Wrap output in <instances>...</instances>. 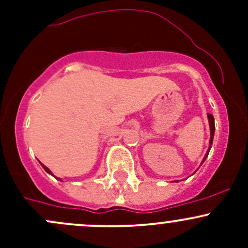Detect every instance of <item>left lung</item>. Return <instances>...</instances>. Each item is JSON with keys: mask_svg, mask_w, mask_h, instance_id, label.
<instances>
[{"mask_svg": "<svg viewBox=\"0 0 248 248\" xmlns=\"http://www.w3.org/2000/svg\"><path fill=\"white\" fill-rule=\"evenodd\" d=\"M207 119H209V126H210V141H209V150H207V152H206V155H205V157L204 158H202V164L204 163V161L205 159H206V157H207V155H209V152H210V149H211V145H212V141H214V136H215V119H214V116H212L211 114H207ZM175 182H179L176 180V181Z\"/></svg>", "mask_w": 248, "mask_h": 248, "instance_id": "obj_1", "label": "left lung"}]
</instances>
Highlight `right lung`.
I'll use <instances>...</instances> for the list:
<instances>
[{
	"label": "right lung",
	"mask_w": 248,
	"mask_h": 248,
	"mask_svg": "<svg viewBox=\"0 0 248 248\" xmlns=\"http://www.w3.org/2000/svg\"><path fill=\"white\" fill-rule=\"evenodd\" d=\"M41 166H42V167H43V168H44V170H46V171L47 172V174L52 175V172H51V171H50V169H49V168H47V167H46V166H44V164H42V163H41ZM59 180H61V179H59Z\"/></svg>",
	"instance_id": "add662e5"
}]
</instances>
